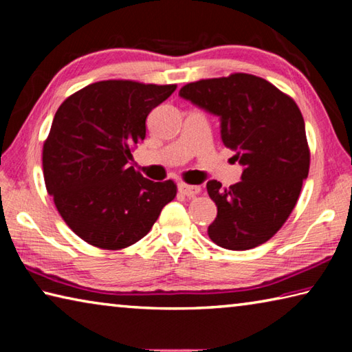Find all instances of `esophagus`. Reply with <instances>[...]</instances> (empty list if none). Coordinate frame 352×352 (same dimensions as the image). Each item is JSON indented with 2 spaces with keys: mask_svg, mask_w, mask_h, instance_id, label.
Masks as SVG:
<instances>
[{
  "mask_svg": "<svg viewBox=\"0 0 352 352\" xmlns=\"http://www.w3.org/2000/svg\"><path fill=\"white\" fill-rule=\"evenodd\" d=\"M178 190L186 197H192V195H197L200 192V186H194V184H186V183H178Z\"/></svg>",
  "mask_w": 352,
  "mask_h": 352,
  "instance_id": "esophagus-1",
  "label": "esophagus"
}]
</instances>
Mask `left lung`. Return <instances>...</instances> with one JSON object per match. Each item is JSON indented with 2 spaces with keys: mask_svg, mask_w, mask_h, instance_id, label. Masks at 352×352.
<instances>
[{
  "mask_svg": "<svg viewBox=\"0 0 352 352\" xmlns=\"http://www.w3.org/2000/svg\"><path fill=\"white\" fill-rule=\"evenodd\" d=\"M178 96L219 116L220 138L242 166L241 182L206 189L217 206L208 236L219 247L250 250L281 228L309 174L305 119L294 99L252 74H231L184 85Z\"/></svg>",
  "mask_w": 352,
  "mask_h": 352,
  "instance_id": "8db88e82",
  "label": "left lung"
}]
</instances>
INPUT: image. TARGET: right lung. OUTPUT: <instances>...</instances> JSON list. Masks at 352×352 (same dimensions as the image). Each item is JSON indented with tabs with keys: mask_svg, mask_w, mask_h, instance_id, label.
I'll use <instances>...</instances> for the list:
<instances>
[{
	"mask_svg": "<svg viewBox=\"0 0 352 352\" xmlns=\"http://www.w3.org/2000/svg\"><path fill=\"white\" fill-rule=\"evenodd\" d=\"M175 85L102 80L58 107L43 146L47 194L74 233L94 247L126 248L142 239L174 200L172 180L152 182L130 166L146 119Z\"/></svg>",
	"mask_w": 352,
	"mask_h": 352,
	"instance_id": "add662e5",
	"label": "right lung"
}]
</instances>
